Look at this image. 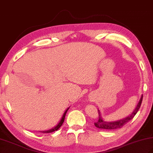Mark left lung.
Masks as SVG:
<instances>
[{
    "instance_id": "8db88e82",
    "label": "left lung",
    "mask_w": 153,
    "mask_h": 153,
    "mask_svg": "<svg viewBox=\"0 0 153 153\" xmlns=\"http://www.w3.org/2000/svg\"><path fill=\"white\" fill-rule=\"evenodd\" d=\"M143 99V95L141 97V98L139 101V102L137 105L135 109L132 112V114L127 116V117H125L124 119L116 121H110V122H108V121H105V120H103L102 117H101V114H100V111L98 110V113H99V119L96 121V123H94L95 126L99 128L103 129V130H111V129H117V128H120L122 127L123 125H125L127 122H128L129 121L131 120L133 117H134L136 114L138 112V110L140 108L141 104H142V101Z\"/></svg>"
}]
</instances>
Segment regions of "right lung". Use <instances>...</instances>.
Here are the masks:
<instances>
[{"mask_svg": "<svg viewBox=\"0 0 153 153\" xmlns=\"http://www.w3.org/2000/svg\"><path fill=\"white\" fill-rule=\"evenodd\" d=\"M68 109H69V108H68L67 109H66V111L65 112V113L63 114V116H62V118H61V121H60V122L58 123V125H57L56 127H55L54 128H52V129H50V130H48V131H41V132H43V133H50V132H54V131H57L58 129L61 127V126L62 125V123H63L64 121H65V115H66V112H67Z\"/></svg>", "mask_w": 153, "mask_h": 153, "instance_id": "1", "label": "right lung"}]
</instances>
